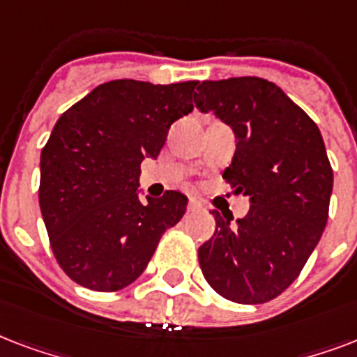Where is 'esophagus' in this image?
Returning a JSON list of instances; mask_svg holds the SVG:
<instances>
[{
	"label": "esophagus",
	"mask_w": 357,
	"mask_h": 357,
	"mask_svg": "<svg viewBox=\"0 0 357 357\" xmlns=\"http://www.w3.org/2000/svg\"><path fill=\"white\" fill-rule=\"evenodd\" d=\"M203 210V204L199 203L197 199H190V203H188V212H201Z\"/></svg>",
	"instance_id": "34e87169"
}]
</instances>
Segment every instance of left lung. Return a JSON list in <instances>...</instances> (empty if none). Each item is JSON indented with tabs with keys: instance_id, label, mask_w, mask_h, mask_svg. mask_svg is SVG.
Returning <instances> with one entry per match:
<instances>
[{
	"instance_id": "1",
	"label": "left lung",
	"mask_w": 357,
	"mask_h": 357,
	"mask_svg": "<svg viewBox=\"0 0 357 357\" xmlns=\"http://www.w3.org/2000/svg\"><path fill=\"white\" fill-rule=\"evenodd\" d=\"M193 102L236 135L223 178L250 197V212L223 220L199 248L204 279L236 303H264L300 275L328 222L333 171L319 126L268 79L244 76L197 85Z\"/></svg>"
}]
</instances>
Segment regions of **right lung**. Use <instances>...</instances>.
I'll return each mask as SVG.
<instances>
[{"instance_id": "obj_1", "label": "right lung", "mask_w": 357, "mask_h": 357, "mask_svg": "<svg viewBox=\"0 0 357 357\" xmlns=\"http://www.w3.org/2000/svg\"><path fill=\"white\" fill-rule=\"evenodd\" d=\"M199 82L113 79L68 107L40 153L38 203L50 245L68 278L121 291L147 268L188 197H137L141 162L156 158L169 126L193 109Z\"/></svg>"}]
</instances>
